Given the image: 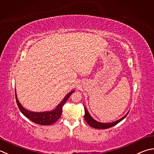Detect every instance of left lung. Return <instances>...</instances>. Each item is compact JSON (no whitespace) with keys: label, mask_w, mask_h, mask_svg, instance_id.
Masks as SVG:
<instances>
[{"label":"left lung","mask_w":154,"mask_h":154,"mask_svg":"<svg viewBox=\"0 0 154 154\" xmlns=\"http://www.w3.org/2000/svg\"><path fill=\"white\" fill-rule=\"evenodd\" d=\"M128 113L126 114V115L123 117L122 118H121L119 120H117L116 122H111V123H101V122H98L95 120L93 118V117L90 116V114L89 113L88 111H87L86 107H85V119L86 122L88 123V124L91 126L92 128H94L96 129H107V128H109L113 127V126L116 125L117 123H119L121 121L125 118V117L128 116Z\"/></svg>","instance_id":"left-lung-1"}]
</instances>
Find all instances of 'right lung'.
<instances>
[{"label":"right lung","mask_w":154,"mask_h":154,"mask_svg":"<svg viewBox=\"0 0 154 154\" xmlns=\"http://www.w3.org/2000/svg\"><path fill=\"white\" fill-rule=\"evenodd\" d=\"M75 91H71L70 93L65 96V97L63 99V101L60 103L55 109L50 111H44V112H33V111H28L24 108L21 104L19 103L17 99L16 89H15V97L18 107H19L20 111H21L24 116L27 117L29 119L31 120L32 122L37 124L43 125H49L55 123L61 116L63 107L65 105L66 101H67L69 97Z\"/></svg>","instance_id":"right-lung-1"}]
</instances>
